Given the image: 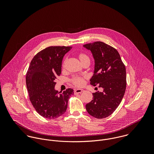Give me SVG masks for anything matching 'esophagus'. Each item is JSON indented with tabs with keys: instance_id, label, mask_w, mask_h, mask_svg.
Here are the masks:
<instances>
[{
	"instance_id": "34e87169",
	"label": "esophagus",
	"mask_w": 154,
	"mask_h": 154,
	"mask_svg": "<svg viewBox=\"0 0 154 154\" xmlns=\"http://www.w3.org/2000/svg\"><path fill=\"white\" fill-rule=\"evenodd\" d=\"M82 92H84V89H74V94H78L81 93Z\"/></svg>"
}]
</instances>
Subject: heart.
<instances>
[{
  "label": "heart",
  "instance_id": "b5f03b06",
  "mask_svg": "<svg viewBox=\"0 0 154 154\" xmlns=\"http://www.w3.org/2000/svg\"><path fill=\"white\" fill-rule=\"evenodd\" d=\"M79 58L80 60H83L85 58H88V57L86 54H85L84 53H81L79 55ZM71 82L76 87H82L84 84L85 81H84V77L77 76L73 77L71 79Z\"/></svg>",
  "mask_w": 154,
  "mask_h": 154
}]
</instances>
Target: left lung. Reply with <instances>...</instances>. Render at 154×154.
Segmentation results:
<instances>
[{"label": "left lung", "instance_id": "8db88e82", "mask_svg": "<svg viewBox=\"0 0 154 154\" xmlns=\"http://www.w3.org/2000/svg\"><path fill=\"white\" fill-rule=\"evenodd\" d=\"M91 50L95 60L94 73L90 79L93 86L98 84L103 92L92 94L86 104L88 113L97 119L110 116L120 104L126 88V67L117 50L101 42L84 45Z\"/></svg>", "mask_w": 154, "mask_h": 154}]
</instances>
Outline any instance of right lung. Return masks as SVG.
<instances>
[{
	"label": "right lung",
	"mask_w": 154,
	"mask_h": 154,
	"mask_svg": "<svg viewBox=\"0 0 154 154\" xmlns=\"http://www.w3.org/2000/svg\"><path fill=\"white\" fill-rule=\"evenodd\" d=\"M72 47L50 46L38 52L32 59L26 74L29 100L42 117L54 119L62 116L68 100L74 94L72 88L60 93L55 90V80L61 74L63 58Z\"/></svg>",
	"instance_id": "right-lung-1"
}]
</instances>
